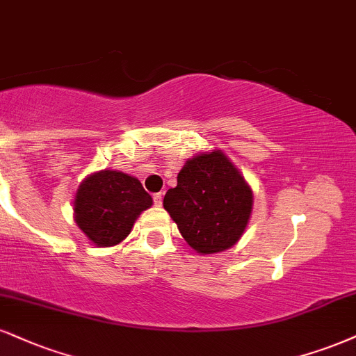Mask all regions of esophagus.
<instances>
[{
  "label": "esophagus",
  "mask_w": 356,
  "mask_h": 356,
  "mask_svg": "<svg viewBox=\"0 0 356 356\" xmlns=\"http://www.w3.org/2000/svg\"><path fill=\"white\" fill-rule=\"evenodd\" d=\"M162 197H164V194H162V192H157V194L152 195L154 204H156L157 207H161V205H162Z\"/></svg>",
  "instance_id": "esophagus-1"
}]
</instances>
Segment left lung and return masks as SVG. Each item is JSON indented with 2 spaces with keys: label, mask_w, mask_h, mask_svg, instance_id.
<instances>
[{
  "label": "left lung",
  "mask_w": 356,
  "mask_h": 356,
  "mask_svg": "<svg viewBox=\"0 0 356 356\" xmlns=\"http://www.w3.org/2000/svg\"><path fill=\"white\" fill-rule=\"evenodd\" d=\"M252 191L225 157L213 151L192 157L167 191L164 209L199 254L227 250L241 238L252 212Z\"/></svg>",
  "instance_id": "left-lung-1"
}]
</instances>
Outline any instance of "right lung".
Masks as SVG:
<instances>
[{"instance_id": "right-lung-1", "label": "right lung", "mask_w": 356, "mask_h": 356, "mask_svg": "<svg viewBox=\"0 0 356 356\" xmlns=\"http://www.w3.org/2000/svg\"><path fill=\"white\" fill-rule=\"evenodd\" d=\"M152 205L143 184L118 170H101L81 184L74 200L76 224L99 247L127 237L139 213Z\"/></svg>"}]
</instances>
